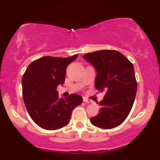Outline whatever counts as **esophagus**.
Returning <instances> with one entry per match:
<instances>
[{
  "mask_svg": "<svg viewBox=\"0 0 160 160\" xmlns=\"http://www.w3.org/2000/svg\"><path fill=\"white\" fill-rule=\"evenodd\" d=\"M83 102H86V103H92V101L89 100V99H88L86 98H83Z\"/></svg>",
  "mask_w": 160,
  "mask_h": 160,
  "instance_id": "obj_1",
  "label": "esophagus"
}]
</instances>
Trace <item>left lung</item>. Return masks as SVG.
I'll list each match as a JSON object with an SVG mask.
<instances>
[{"label":"left lung","mask_w":160,"mask_h":160,"mask_svg":"<svg viewBox=\"0 0 160 160\" xmlns=\"http://www.w3.org/2000/svg\"><path fill=\"white\" fill-rule=\"evenodd\" d=\"M82 58L97 71L95 87L105 92L99 102L101 110L92 117L91 123L108 129L119 126L129 114L137 92V82L132 62L116 50L86 53Z\"/></svg>","instance_id":"left-lung-1"}]
</instances>
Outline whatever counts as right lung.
I'll use <instances>...</instances> for the list:
<instances>
[{
  "label": "right lung",
  "mask_w": 160,
  "mask_h": 160,
  "mask_svg": "<svg viewBox=\"0 0 160 160\" xmlns=\"http://www.w3.org/2000/svg\"><path fill=\"white\" fill-rule=\"evenodd\" d=\"M44 56L32 62L22 79L23 100L29 116L40 127L54 130L65 126L71 113L80 105L82 98L71 94L65 98L58 96V85H63L66 68L78 58Z\"/></svg>",
  "instance_id": "1"
}]
</instances>
